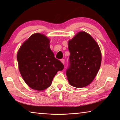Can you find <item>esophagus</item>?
<instances>
[{
    "mask_svg": "<svg viewBox=\"0 0 120 120\" xmlns=\"http://www.w3.org/2000/svg\"><path fill=\"white\" fill-rule=\"evenodd\" d=\"M64 61H65L64 59H62L61 60V62L63 64H64Z\"/></svg>",
    "mask_w": 120,
    "mask_h": 120,
    "instance_id": "1",
    "label": "esophagus"
}]
</instances>
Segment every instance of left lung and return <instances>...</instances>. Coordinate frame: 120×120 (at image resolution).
<instances>
[{"mask_svg": "<svg viewBox=\"0 0 120 120\" xmlns=\"http://www.w3.org/2000/svg\"><path fill=\"white\" fill-rule=\"evenodd\" d=\"M70 53L66 75L71 86L81 88L90 84L100 68L101 55L96 42L89 34L80 32L68 42Z\"/></svg>", "mask_w": 120, "mask_h": 120, "instance_id": "8db88e82", "label": "left lung"}]
</instances>
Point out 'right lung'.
Returning <instances> with one entry per match:
<instances>
[{"mask_svg": "<svg viewBox=\"0 0 120 120\" xmlns=\"http://www.w3.org/2000/svg\"><path fill=\"white\" fill-rule=\"evenodd\" d=\"M50 40L40 33L32 35L22 44L17 53L20 73L31 88L42 90L51 85L58 71L64 65L54 57L50 48Z\"/></svg>", "mask_w": 120, "mask_h": 120, "instance_id": "1", "label": "right lung"}]
</instances>
